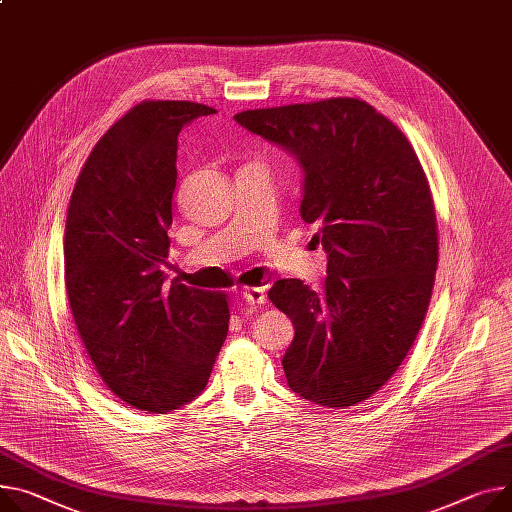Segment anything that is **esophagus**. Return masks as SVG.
<instances>
[{
    "mask_svg": "<svg viewBox=\"0 0 512 512\" xmlns=\"http://www.w3.org/2000/svg\"><path fill=\"white\" fill-rule=\"evenodd\" d=\"M242 297H244V301L250 303V305H260V303L266 301L264 289H258V287H248V289H244Z\"/></svg>",
    "mask_w": 512,
    "mask_h": 512,
    "instance_id": "esophagus-1",
    "label": "esophagus"
}]
</instances>
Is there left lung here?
I'll return each instance as SVG.
<instances>
[{
    "instance_id": "left-lung-1",
    "label": "left lung",
    "mask_w": 512,
    "mask_h": 512,
    "mask_svg": "<svg viewBox=\"0 0 512 512\" xmlns=\"http://www.w3.org/2000/svg\"><path fill=\"white\" fill-rule=\"evenodd\" d=\"M244 129L301 170V219L328 254L322 291L281 279L270 301L295 326L283 369L313 404H359L406 359L424 322L439 258L437 217L418 157L371 104L330 98L246 110Z\"/></svg>"
}]
</instances>
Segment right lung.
Returning <instances> with one entry per match:
<instances>
[{
  "label": "right lung",
  "mask_w": 512,
  "mask_h": 512,
  "mask_svg": "<svg viewBox=\"0 0 512 512\" xmlns=\"http://www.w3.org/2000/svg\"><path fill=\"white\" fill-rule=\"evenodd\" d=\"M205 104L153 100L96 143L65 223V287L73 320L108 389L166 414L207 387L227 336L225 295L168 281L178 135Z\"/></svg>",
  "instance_id": "1"
}]
</instances>
